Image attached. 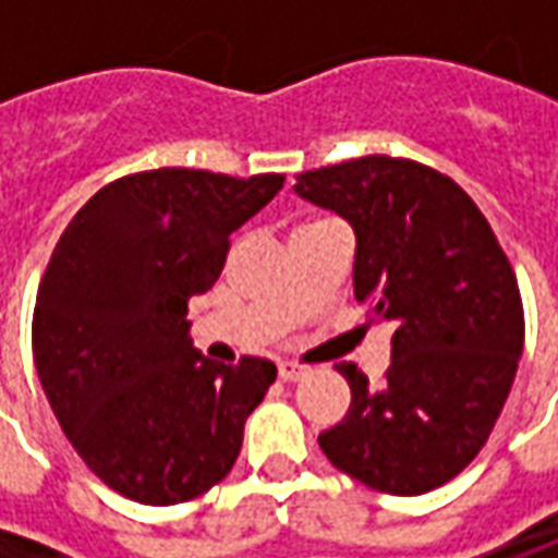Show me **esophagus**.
<instances>
[{
	"label": "esophagus",
	"mask_w": 558,
	"mask_h": 558,
	"mask_svg": "<svg viewBox=\"0 0 558 558\" xmlns=\"http://www.w3.org/2000/svg\"><path fill=\"white\" fill-rule=\"evenodd\" d=\"M278 374L283 383H299V379H304V376L311 374L307 367H302V364H292V362H283L278 367Z\"/></svg>",
	"instance_id": "1"
}]
</instances>
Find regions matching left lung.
<instances>
[{"instance_id": "8db88e82", "label": "left lung", "mask_w": 558, "mask_h": 558, "mask_svg": "<svg viewBox=\"0 0 558 558\" xmlns=\"http://www.w3.org/2000/svg\"><path fill=\"white\" fill-rule=\"evenodd\" d=\"M292 191L350 223L355 299L371 323L391 326L383 386L338 367L352 403L319 448L374 490L442 487L487 442L523 355L508 256L466 191L415 160H347L295 175Z\"/></svg>"}]
</instances>
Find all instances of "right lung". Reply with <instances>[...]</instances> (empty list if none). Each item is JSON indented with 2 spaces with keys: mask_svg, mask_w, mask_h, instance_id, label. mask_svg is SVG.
<instances>
[{
  "mask_svg": "<svg viewBox=\"0 0 558 558\" xmlns=\"http://www.w3.org/2000/svg\"><path fill=\"white\" fill-rule=\"evenodd\" d=\"M280 187L278 172H137L101 187L56 244L35 371L68 442L134 502H187L227 478L278 376L266 359L208 362L187 338V299L211 290L232 232Z\"/></svg>",
  "mask_w": 558,
  "mask_h": 558,
  "instance_id": "right-lung-1",
  "label": "right lung"
}]
</instances>
